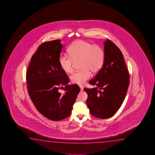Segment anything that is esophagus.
Segmentation results:
<instances>
[{
	"mask_svg": "<svg viewBox=\"0 0 155 155\" xmlns=\"http://www.w3.org/2000/svg\"><path fill=\"white\" fill-rule=\"evenodd\" d=\"M80 91H82L84 90V88H83V87L80 86Z\"/></svg>",
	"mask_w": 155,
	"mask_h": 155,
	"instance_id": "1",
	"label": "esophagus"
}]
</instances>
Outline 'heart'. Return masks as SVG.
<instances>
[{
    "label": "heart",
    "instance_id": "b5f03b06",
    "mask_svg": "<svg viewBox=\"0 0 155 155\" xmlns=\"http://www.w3.org/2000/svg\"><path fill=\"white\" fill-rule=\"evenodd\" d=\"M68 52L70 58L61 55L59 63L61 68L67 73L73 71V61H81L80 71H78L71 76L74 84L82 86L91 76V73L97 74L101 70L105 60V53L102 48L97 45H92L84 40H78L69 47Z\"/></svg>",
    "mask_w": 155,
    "mask_h": 155
}]
</instances>
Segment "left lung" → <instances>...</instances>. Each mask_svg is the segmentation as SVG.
I'll return each mask as SVG.
<instances>
[{
    "label": "left lung",
    "mask_w": 155,
    "mask_h": 155,
    "mask_svg": "<svg viewBox=\"0 0 155 155\" xmlns=\"http://www.w3.org/2000/svg\"><path fill=\"white\" fill-rule=\"evenodd\" d=\"M105 60L97 75L89 81L95 87L84 90L87 105L92 116L110 118L120 107L127 91L130 76L123 55L110 40L104 42Z\"/></svg>",
    "instance_id": "left-lung-1"
}]
</instances>
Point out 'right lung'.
Listing matches in <instances>:
<instances>
[{"label": "right lung", "mask_w": 155, "mask_h": 155, "mask_svg": "<svg viewBox=\"0 0 155 155\" xmlns=\"http://www.w3.org/2000/svg\"><path fill=\"white\" fill-rule=\"evenodd\" d=\"M61 42L57 39L41 45L32 56L26 72L32 101L43 116L54 121L71 115L80 92L78 85L68 84V77L61 68L59 58L63 46ZM60 89H64L63 94L59 92Z\"/></svg>", "instance_id": "1"}]
</instances>
